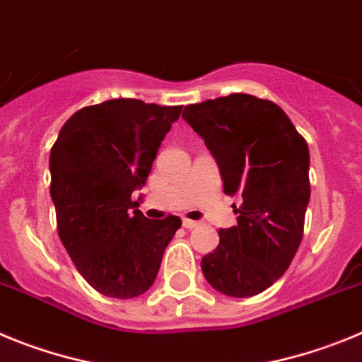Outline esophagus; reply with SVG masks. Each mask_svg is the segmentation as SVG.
Returning a JSON list of instances; mask_svg holds the SVG:
<instances>
[{"label":"esophagus","instance_id":"1","mask_svg":"<svg viewBox=\"0 0 362 362\" xmlns=\"http://www.w3.org/2000/svg\"><path fill=\"white\" fill-rule=\"evenodd\" d=\"M182 226H184L185 229H197L200 223H198V221H193V220H187V218H184V220H182Z\"/></svg>","mask_w":362,"mask_h":362}]
</instances>
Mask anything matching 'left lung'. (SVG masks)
<instances>
[{
	"label": "left lung",
	"instance_id": "left-lung-1",
	"mask_svg": "<svg viewBox=\"0 0 362 362\" xmlns=\"http://www.w3.org/2000/svg\"><path fill=\"white\" fill-rule=\"evenodd\" d=\"M182 117L216 160L226 194L242 197L238 223L218 230L202 272L230 298L259 294L285 274L301 243L310 200L307 142L278 104L247 93L189 104Z\"/></svg>",
	"mask_w": 362,
	"mask_h": 362
}]
</instances>
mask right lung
I'll return each instance as SVG.
<instances>
[{"mask_svg": "<svg viewBox=\"0 0 362 362\" xmlns=\"http://www.w3.org/2000/svg\"><path fill=\"white\" fill-rule=\"evenodd\" d=\"M182 106L112 99L76 112L50 151V194L64 249L108 298L144 294L180 229L178 216L149 220L132 200Z\"/></svg>", "mask_w": 362, "mask_h": 362, "instance_id": "right-lung-1", "label": "right lung"}]
</instances>
